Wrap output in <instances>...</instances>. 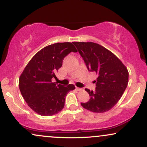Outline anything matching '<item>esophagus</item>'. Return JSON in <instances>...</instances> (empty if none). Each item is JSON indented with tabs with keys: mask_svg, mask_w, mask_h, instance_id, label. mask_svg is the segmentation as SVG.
Instances as JSON below:
<instances>
[{
	"mask_svg": "<svg viewBox=\"0 0 147 147\" xmlns=\"http://www.w3.org/2000/svg\"><path fill=\"white\" fill-rule=\"evenodd\" d=\"M76 90L77 91H81L82 90V88H78V87H76Z\"/></svg>",
	"mask_w": 147,
	"mask_h": 147,
	"instance_id": "obj_1",
	"label": "esophagus"
}]
</instances>
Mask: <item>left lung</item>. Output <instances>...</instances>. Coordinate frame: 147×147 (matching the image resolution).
Returning a JSON list of instances; mask_svg holds the SVG:
<instances>
[{
    "instance_id": "8db88e82",
    "label": "left lung",
    "mask_w": 147,
    "mask_h": 147,
    "mask_svg": "<svg viewBox=\"0 0 147 147\" xmlns=\"http://www.w3.org/2000/svg\"><path fill=\"white\" fill-rule=\"evenodd\" d=\"M85 62L88 71L97 76L95 90L86 88L90 98L81 103L85 109L94 113H104L117 104L126 88L129 72L113 53L92 42H73Z\"/></svg>"
}]
</instances>
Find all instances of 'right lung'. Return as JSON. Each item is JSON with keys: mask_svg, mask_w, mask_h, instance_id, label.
I'll use <instances>...</instances> for the list:
<instances>
[{"mask_svg": "<svg viewBox=\"0 0 147 147\" xmlns=\"http://www.w3.org/2000/svg\"><path fill=\"white\" fill-rule=\"evenodd\" d=\"M71 52L77 50L70 42L48 45L32 58L20 76L21 95L38 115L51 116L60 112L68 92L75 88L72 84L64 86L52 82L57 78L55 72L62 66L63 59Z\"/></svg>", "mask_w": 147, "mask_h": 147, "instance_id": "1", "label": "right lung"}]
</instances>
